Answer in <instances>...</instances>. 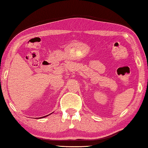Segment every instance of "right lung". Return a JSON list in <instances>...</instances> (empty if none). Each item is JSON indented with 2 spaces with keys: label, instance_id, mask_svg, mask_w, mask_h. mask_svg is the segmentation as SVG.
Segmentation results:
<instances>
[{
  "label": "right lung",
  "instance_id": "obj_1",
  "mask_svg": "<svg viewBox=\"0 0 148 148\" xmlns=\"http://www.w3.org/2000/svg\"><path fill=\"white\" fill-rule=\"evenodd\" d=\"M43 117H45V116H43Z\"/></svg>",
  "mask_w": 148,
  "mask_h": 148
}]
</instances>
